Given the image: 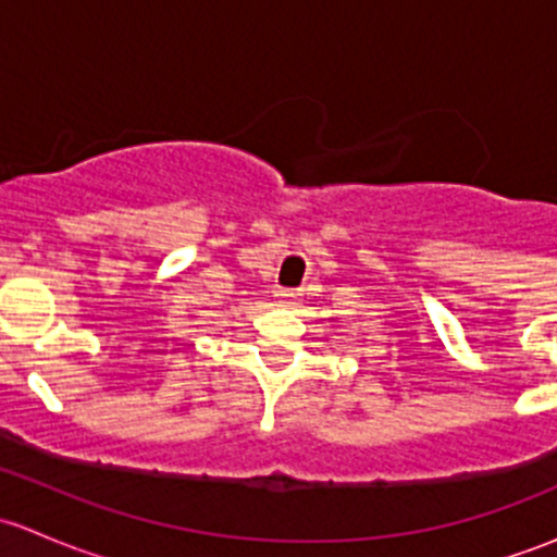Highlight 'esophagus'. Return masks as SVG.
Segmentation results:
<instances>
[{
	"mask_svg": "<svg viewBox=\"0 0 557 557\" xmlns=\"http://www.w3.org/2000/svg\"><path fill=\"white\" fill-rule=\"evenodd\" d=\"M294 290H290V288H277V299L280 301H290V299H294Z\"/></svg>",
	"mask_w": 557,
	"mask_h": 557,
	"instance_id": "obj_1",
	"label": "esophagus"
}]
</instances>
